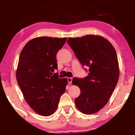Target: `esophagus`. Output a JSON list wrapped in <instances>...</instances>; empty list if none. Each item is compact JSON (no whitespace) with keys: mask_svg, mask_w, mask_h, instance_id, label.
Segmentation results:
<instances>
[{"mask_svg":"<svg viewBox=\"0 0 135 135\" xmlns=\"http://www.w3.org/2000/svg\"><path fill=\"white\" fill-rule=\"evenodd\" d=\"M67 80H68V83H69V84L72 83V77H69V78H67Z\"/></svg>","mask_w":135,"mask_h":135,"instance_id":"esophagus-1","label":"esophagus"}]
</instances>
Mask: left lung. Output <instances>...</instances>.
<instances>
[{"instance_id": "left-lung-1", "label": "left lung", "mask_w": 135, "mask_h": 135, "mask_svg": "<svg viewBox=\"0 0 135 135\" xmlns=\"http://www.w3.org/2000/svg\"><path fill=\"white\" fill-rule=\"evenodd\" d=\"M67 43L82 65L89 67L87 77L72 80V84L80 89L79 97L75 99V105L83 114L97 113L107 103L118 82L119 68L115 49L107 39L99 35L69 38Z\"/></svg>"}]
</instances>
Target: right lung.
Masks as SVG:
<instances>
[{
	"label": "right lung",
	"mask_w": 135,
	"mask_h": 135,
	"mask_svg": "<svg viewBox=\"0 0 135 135\" xmlns=\"http://www.w3.org/2000/svg\"><path fill=\"white\" fill-rule=\"evenodd\" d=\"M66 38L40 37L30 40L20 53L16 80L27 103L43 116L52 115L65 91L67 79H59L57 52Z\"/></svg>",
	"instance_id": "obj_1"
}]
</instances>
